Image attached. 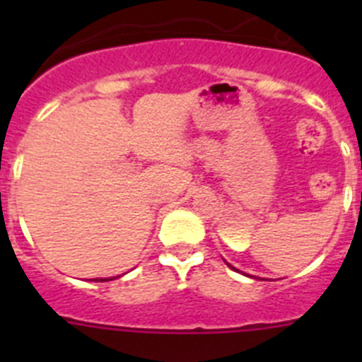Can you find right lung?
I'll use <instances>...</instances> for the list:
<instances>
[{
    "mask_svg": "<svg viewBox=\"0 0 362 362\" xmlns=\"http://www.w3.org/2000/svg\"><path fill=\"white\" fill-rule=\"evenodd\" d=\"M95 281H108V279H95Z\"/></svg>",
    "mask_w": 362,
    "mask_h": 362,
    "instance_id": "1",
    "label": "right lung"
}]
</instances>
